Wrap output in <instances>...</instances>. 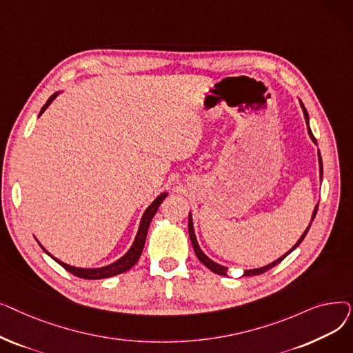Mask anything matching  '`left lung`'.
Returning <instances> with one entry per match:
<instances>
[{
  "label": "left lung",
  "mask_w": 353,
  "mask_h": 353,
  "mask_svg": "<svg viewBox=\"0 0 353 353\" xmlns=\"http://www.w3.org/2000/svg\"><path fill=\"white\" fill-rule=\"evenodd\" d=\"M299 103H301V107H302V111H303V116H305V120H306V124H307V134H309L310 140H312L314 144H318V143H316V139H314V137H313V134H312V130H310V125H309V114H307V111H306V108H305V105H303V103H302L301 100H299ZM318 160H319V177H321V181H322V177H323V165H322V157H321V153L318 154ZM316 212H318V205L314 206V209H313V213H312V219H310V223H309V226L306 228V230L303 232V234L301 236V239L298 240V242H296V243L293 245V248H292L290 250H288L283 256H281L279 259H276L274 262H272V263H269V265H266V266L257 268V269H249V270H245V274H243V276H256V274H262V273L268 272L269 269L274 268L277 263H281L288 254H290L296 248H298V246L302 243V240L305 239V236L307 234V232H309V229H310V225H312V221H313L314 216H316ZM189 236H190L192 245H193L194 253H196V256H197L199 261H200L203 265H205L208 269H210L213 273H217V274H221V276H226V274H228V268H226V266H221V265L216 263L214 261H212V259H210L209 256H206V254H205V252H203V250L200 249L199 242H197V237H196V233H194L193 216H192V213H189Z\"/></svg>",
  "instance_id": "obj_1"
}]
</instances>
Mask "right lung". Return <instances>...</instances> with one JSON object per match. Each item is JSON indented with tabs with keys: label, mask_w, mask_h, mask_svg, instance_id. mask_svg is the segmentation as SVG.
<instances>
[{
	"label": "right lung",
	"mask_w": 353,
	"mask_h": 353,
	"mask_svg": "<svg viewBox=\"0 0 353 353\" xmlns=\"http://www.w3.org/2000/svg\"><path fill=\"white\" fill-rule=\"evenodd\" d=\"M61 92H63V91L54 92V94L47 100V103L44 104V107L41 108L39 117L48 108V105L55 100V97H57L59 94H61ZM167 196H169V193H167V192L161 193L160 196L156 197V200L152 203V205L144 210V213H143V216H141V220H140L139 230H137V234H136V237H134L133 245L130 246V249H128L120 259H117L116 262L110 263V265H107V266H101V268H77V266L67 265V263L61 262L60 259L54 257L50 252H47V249L39 242V240H37V242H39V245L41 246V249H43L51 259H54V261L57 262L59 265H61L65 270H68V272L72 273V274H76L77 277H83V279L94 281V279H105V277L117 276V274H120V273L127 272L128 269H132V268L139 262V259H140L141 252H143V248H144V243H145V237H147L148 228H150V223H152V220H153V217H154L157 209L160 208L163 200H164Z\"/></svg>",
	"instance_id": "1"
}]
</instances>
